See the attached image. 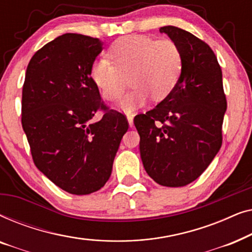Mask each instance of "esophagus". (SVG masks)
I'll use <instances>...</instances> for the list:
<instances>
[{
	"instance_id": "1",
	"label": "esophagus",
	"mask_w": 252,
	"mask_h": 252,
	"mask_svg": "<svg viewBox=\"0 0 252 252\" xmlns=\"http://www.w3.org/2000/svg\"><path fill=\"white\" fill-rule=\"evenodd\" d=\"M127 122H128L129 127H133L134 123H133V116H127Z\"/></svg>"
}]
</instances>
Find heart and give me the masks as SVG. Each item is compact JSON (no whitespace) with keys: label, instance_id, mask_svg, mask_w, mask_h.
<instances>
[{"label":"heart","instance_id":"b5f03b06","mask_svg":"<svg viewBox=\"0 0 252 252\" xmlns=\"http://www.w3.org/2000/svg\"><path fill=\"white\" fill-rule=\"evenodd\" d=\"M108 56L91 67V78L108 101L119 98L129 78L132 91L116 104V109L132 113L142 108L151 96L163 101L173 92L182 71V54L172 40H154L144 35L119 39L110 47Z\"/></svg>","mask_w":252,"mask_h":252}]
</instances>
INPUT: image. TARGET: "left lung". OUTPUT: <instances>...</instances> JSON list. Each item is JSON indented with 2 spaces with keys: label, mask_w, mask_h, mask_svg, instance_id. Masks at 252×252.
Here are the masks:
<instances>
[{
  "label": "left lung",
  "mask_w": 252,
  "mask_h": 252,
  "mask_svg": "<svg viewBox=\"0 0 252 252\" xmlns=\"http://www.w3.org/2000/svg\"><path fill=\"white\" fill-rule=\"evenodd\" d=\"M178 44L182 71L173 92L134 118L144 170L165 187H184L206 170L221 147L227 109L222 73L205 42L175 26L159 29Z\"/></svg>",
  "instance_id": "8db88e82"
}]
</instances>
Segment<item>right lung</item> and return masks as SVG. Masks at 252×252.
I'll return each instance as SVG.
<instances>
[{
    "instance_id": "add662e5",
    "label": "right lung",
    "mask_w": 252,
    "mask_h": 252,
    "mask_svg": "<svg viewBox=\"0 0 252 252\" xmlns=\"http://www.w3.org/2000/svg\"><path fill=\"white\" fill-rule=\"evenodd\" d=\"M103 50L95 37L66 33L31 58L22 98V125L35 166L73 195H88L109 180L125 116L109 110L91 78ZM101 108L98 122L92 117Z\"/></svg>"
}]
</instances>
